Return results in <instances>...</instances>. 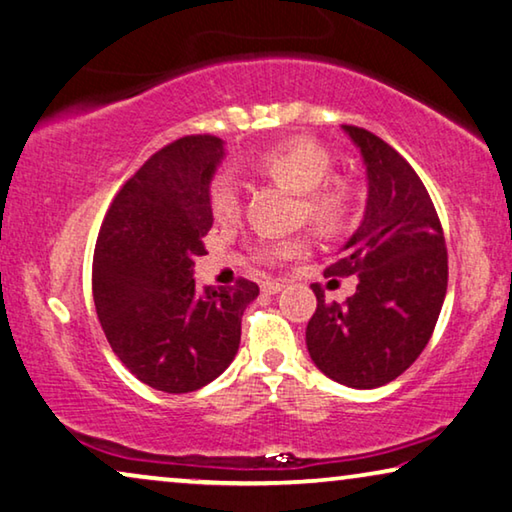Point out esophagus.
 Returning a JSON list of instances; mask_svg holds the SVG:
<instances>
[{
  "mask_svg": "<svg viewBox=\"0 0 512 512\" xmlns=\"http://www.w3.org/2000/svg\"><path fill=\"white\" fill-rule=\"evenodd\" d=\"M261 288H263V293L274 295V293H279L281 288H284V281H263Z\"/></svg>",
  "mask_w": 512,
  "mask_h": 512,
  "instance_id": "esophagus-1",
  "label": "esophagus"
}]
</instances>
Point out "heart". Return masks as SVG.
I'll use <instances>...</instances> for the list:
<instances>
[{
	"label": "heart",
	"instance_id": "obj_1",
	"mask_svg": "<svg viewBox=\"0 0 512 512\" xmlns=\"http://www.w3.org/2000/svg\"><path fill=\"white\" fill-rule=\"evenodd\" d=\"M251 168L279 182L293 194H300V217L318 231H335L348 212V187L330 177L332 157L321 143L311 138H291L274 145L251 161ZM210 210L219 224H231L240 217L242 198L233 175L219 173L210 184ZM309 242L305 235L256 244L254 256L261 263H281L286 258L305 254Z\"/></svg>",
	"mask_w": 512,
	"mask_h": 512
}]
</instances>
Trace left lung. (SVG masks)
Returning a JSON list of instances; mask_svg holds the SVG:
<instances>
[{
    "instance_id": "8db88e82",
    "label": "left lung",
    "mask_w": 512,
    "mask_h": 512,
    "mask_svg": "<svg viewBox=\"0 0 512 512\" xmlns=\"http://www.w3.org/2000/svg\"><path fill=\"white\" fill-rule=\"evenodd\" d=\"M367 166V205L332 277L358 274L344 305L318 286L307 351L328 379L369 390L416 362L439 321L448 288V251L425 184L402 154L372 131L342 127Z\"/></svg>"
}]
</instances>
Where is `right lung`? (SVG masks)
Returning a JSON list of instances; mask_svg holds the SVG:
<instances>
[{
  "instance_id": "obj_1",
  "label": "right lung",
  "mask_w": 512,
  "mask_h": 512,
  "mask_svg": "<svg viewBox=\"0 0 512 512\" xmlns=\"http://www.w3.org/2000/svg\"><path fill=\"white\" fill-rule=\"evenodd\" d=\"M221 159L217 136H184L152 154L115 196L94 249L92 293L110 348L138 381L173 395L231 365L242 314L258 295L249 279L231 288L194 279Z\"/></svg>"
}]
</instances>
